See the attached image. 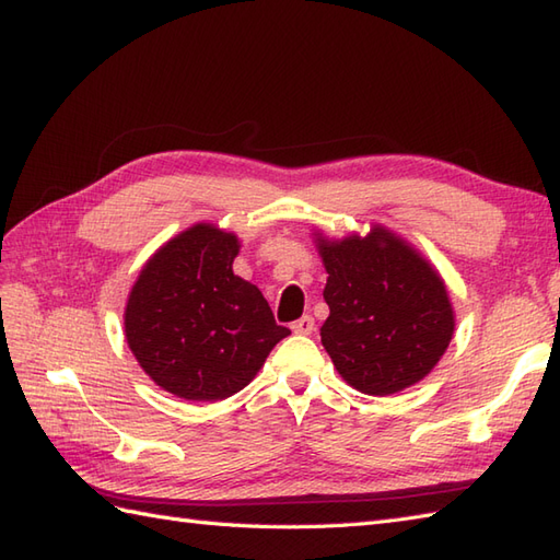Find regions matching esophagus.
<instances>
[{
	"instance_id": "obj_1",
	"label": "esophagus",
	"mask_w": 560,
	"mask_h": 560,
	"mask_svg": "<svg viewBox=\"0 0 560 560\" xmlns=\"http://www.w3.org/2000/svg\"><path fill=\"white\" fill-rule=\"evenodd\" d=\"M313 327H316V323H313V318H311V316H304V318H299V320L292 323V332H294V335H311Z\"/></svg>"
}]
</instances>
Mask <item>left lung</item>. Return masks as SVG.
<instances>
[{
	"label": "left lung",
	"instance_id": "1",
	"mask_svg": "<svg viewBox=\"0 0 560 560\" xmlns=\"http://www.w3.org/2000/svg\"><path fill=\"white\" fill-rule=\"evenodd\" d=\"M330 316L320 342L347 385L389 397L440 363L456 330L446 282L416 244L383 223L330 237L313 228Z\"/></svg>",
	"mask_w": 560,
	"mask_h": 560
}]
</instances>
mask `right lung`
I'll return each instance as SVG.
<instances>
[{
  "label": "right lung",
  "instance_id": "right-lung-1",
  "mask_svg": "<svg viewBox=\"0 0 560 560\" xmlns=\"http://www.w3.org/2000/svg\"><path fill=\"white\" fill-rule=\"evenodd\" d=\"M240 237L195 223L147 258L122 311L126 342L154 383L185 401L247 387L290 330L261 290L235 276Z\"/></svg>",
  "mask_w": 560,
  "mask_h": 560
}]
</instances>
